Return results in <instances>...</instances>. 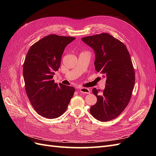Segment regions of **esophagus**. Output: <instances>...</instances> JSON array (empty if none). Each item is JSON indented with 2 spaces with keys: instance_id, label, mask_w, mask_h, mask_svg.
I'll list each match as a JSON object with an SVG mask.
<instances>
[{
  "instance_id": "1",
  "label": "esophagus",
  "mask_w": 156,
  "mask_h": 156,
  "mask_svg": "<svg viewBox=\"0 0 156 156\" xmlns=\"http://www.w3.org/2000/svg\"><path fill=\"white\" fill-rule=\"evenodd\" d=\"M79 92H81L83 94H88L90 93V90L87 88H84V87H81V88H79Z\"/></svg>"
}]
</instances>
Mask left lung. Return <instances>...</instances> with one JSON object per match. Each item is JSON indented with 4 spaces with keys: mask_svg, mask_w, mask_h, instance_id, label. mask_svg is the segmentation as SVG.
Segmentation results:
<instances>
[{
    "mask_svg": "<svg viewBox=\"0 0 156 156\" xmlns=\"http://www.w3.org/2000/svg\"><path fill=\"white\" fill-rule=\"evenodd\" d=\"M82 40L94 49L95 69L106 77L105 88H93L97 102L90 108L96 119L107 122L116 119L130 101L135 84V74L126 46L108 33L83 37Z\"/></svg>",
    "mask_w": 156,
    "mask_h": 156,
    "instance_id": "8db88e82",
    "label": "left lung"
}]
</instances>
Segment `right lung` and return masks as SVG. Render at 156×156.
<instances>
[{
  "label": "right lung",
  "instance_id": "add662e5",
  "mask_svg": "<svg viewBox=\"0 0 156 156\" xmlns=\"http://www.w3.org/2000/svg\"><path fill=\"white\" fill-rule=\"evenodd\" d=\"M75 37L50 34L33 44L23 64L26 93L37 114L56 119L66 111L75 88L53 79L64 49Z\"/></svg>",
  "mask_w": 156,
  "mask_h": 156
}]
</instances>
